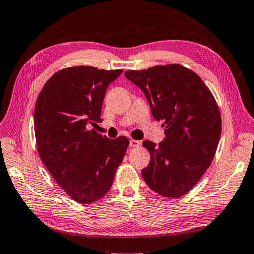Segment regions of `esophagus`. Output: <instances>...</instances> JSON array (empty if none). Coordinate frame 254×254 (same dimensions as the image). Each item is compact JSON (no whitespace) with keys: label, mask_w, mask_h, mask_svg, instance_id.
Masks as SVG:
<instances>
[{"label":"esophagus","mask_w":254,"mask_h":254,"mask_svg":"<svg viewBox=\"0 0 254 254\" xmlns=\"http://www.w3.org/2000/svg\"><path fill=\"white\" fill-rule=\"evenodd\" d=\"M141 145V142L139 140H135V139H131L130 140V147L131 148H137Z\"/></svg>","instance_id":"esophagus-1"}]
</instances>
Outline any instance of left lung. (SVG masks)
<instances>
[{
	"instance_id": "left-lung-1",
	"label": "left lung",
	"mask_w": 254,
	"mask_h": 254,
	"mask_svg": "<svg viewBox=\"0 0 254 254\" xmlns=\"http://www.w3.org/2000/svg\"><path fill=\"white\" fill-rule=\"evenodd\" d=\"M126 77L149 102L152 116L162 121L166 138L146 140L150 162L141 174L151 190L179 198L193 188L211 165L221 136V114L208 86L179 64L128 70Z\"/></svg>"
}]
</instances>
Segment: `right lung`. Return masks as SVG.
<instances>
[{"label": "right lung", "instance_id": "right-lung-1", "mask_svg": "<svg viewBox=\"0 0 254 254\" xmlns=\"http://www.w3.org/2000/svg\"><path fill=\"white\" fill-rule=\"evenodd\" d=\"M123 73L74 66L52 76L38 94L34 130L38 155L60 187L74 201L93 203L113 185L129 146L127 137L109 139L90 125L103 122L108 85Z\"/></svg>", "mask_w": 254, "mask_h": 254}]
</instances>
